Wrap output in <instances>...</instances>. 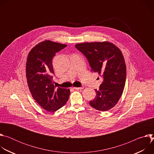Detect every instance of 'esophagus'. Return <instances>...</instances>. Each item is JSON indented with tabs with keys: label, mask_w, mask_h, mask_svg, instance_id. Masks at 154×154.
Here are the masks:
<instances>
[{
	"label": "esophagus",
	"mask_w": 154,
	"mask_h": 154,
	"mask_svg": "<svg viewBox=\"0 0 154 154\" xmlns=\"http://www.w3.org/2000/svg\"><path fill=\"white\" fill-rule=\"evenodd\" d=\"M83 88V87H74V90H82Z\"/></svg>",
	"instance_id": "34e87169"
}]
</instances>
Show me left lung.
Here are the masks:
<instances>
[{"instance_id":"1","label":"left lung","mask_w":154,"mask_h":154,"mask_svg":"<svg viewBox=\"0 0 154 154\" xmlns=\"http://www.w3.org/2000/svg\"><path fill=\"white\" fill-rule=\"evenodd\" d=\"M75 47L87 58L91 71L103 79L90 105L100 112L109 110L119 101L125 86L126 66L121 51L106 41L80 43Z\"/></svg>"}]
</instances>
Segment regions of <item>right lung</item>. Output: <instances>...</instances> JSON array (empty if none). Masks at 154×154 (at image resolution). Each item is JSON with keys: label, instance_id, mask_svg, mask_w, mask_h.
I'll use <instances>...</instances> for the list:
<instances>
[{"label": "right lung", "instance_id": "add662e5", "mask_svg": "<svg viewBox=\"0 0 154 154\" xmlns=\"http://www.w3.org/2000/svg\"><path fill=\"white\" fill-rule=\"evenodd\" d=\"M67 46L49 40L41 42L29 52L26 63V77L33 99L42 108L53 112L68 100L69 90L57 89L52 82V58Z\"/></svg>", "mask_w": 154, "mask_h": 154}]
</instances>
